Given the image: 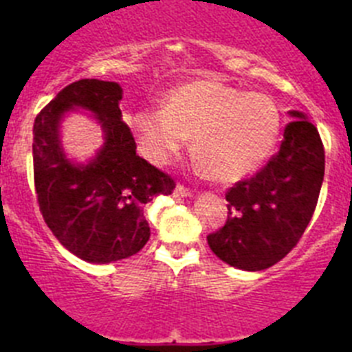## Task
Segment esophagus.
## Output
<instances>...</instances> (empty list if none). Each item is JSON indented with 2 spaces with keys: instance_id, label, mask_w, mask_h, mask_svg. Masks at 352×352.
<instances>
[{
  "instance_id": "obj_1",
  "label": "esophagus",
  "mask_w": 352,
  "mask_h": 352,
  "mask_svg": "<svg viewBox=\"0 0 352 352\" xmlns=\"http://www.w3.org/2000/svg\"><path fill=\"white\" fill-rule=\"evenodd\" d=\"M174 195H176V197H192V195H194V190H190V188H186V186L183 185H176Z\"/></svg>"
}]
</instances>
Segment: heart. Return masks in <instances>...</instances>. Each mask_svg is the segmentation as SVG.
I'll list each match as a JSON object with an SVG mask.
<instances>
[{"instance_id":"heart-1","label":"heart","mask_w":352,"mask_h":352,"mask_svg":"<svg viewBox=\"0 0 352 352\" xmlns=\"http://www.w3.org/2000/svg\"><path fill=\"white\" fill-rule=\"evenodd\" d=\"M130 125L141 151L155 164H167L192 138L199 167L217 182H236L272 155L282 113L272 96L201 79L173 89L166 107L138 109Z\"/></svg>"}]
</instances>
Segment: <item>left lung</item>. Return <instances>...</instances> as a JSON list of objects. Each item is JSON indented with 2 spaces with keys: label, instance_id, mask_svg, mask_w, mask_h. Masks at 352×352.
<instances>
[{
  "label": "left lung",
  "instance_id": "1",
  "mask_svg": "<svg viewBox=\"0 0 352 352\" xmlns=\"http://www.w3.org/2000/svg\"><path fill=\"white\" fill-rule=\"evenodd\" d=\"M278 153L252 178L226 194L227 220L208 234V245L223 263L261 272L296 247L312 219L324 178V146L316 126L291 111Z\"/></svg>",
  "mask_w": 352,
  "mask_h": 352
}]
</instances>
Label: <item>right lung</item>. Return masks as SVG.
<instances>
[{"instance_id": "obj_1", "label": "right lung", "mask_w": 352, "mask_h": 352, "mask_svg": "<svg viewBox=\"0 0 352 352\" xmlns=\"http://www.w3.org/2000/svg\"><path fill=\"white\" fill-rule=\"evenodd\" d=\"M118 82L80 79L68 84L35 118L33 176L40 213L67 250L88 263L107 264L138 254L149 239L144 204L169 195L176 183L135 153V139L121 120ZM86 108L106 142L88 164H74L59 141V123L72 108Z\"/></svg>"}]
</instances>
